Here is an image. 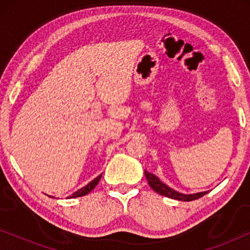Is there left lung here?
<instances>
[{
	"mask_svg": "<svg viewBox=\"0 0 250 250\" xmlns=\"http://www.w3.org/2000/svg\"><path fill=\"white\" fill-rule=\"evenodd\" d=\"M145 175L146 177V181H148L149 186L152 188V190H155L157 193L162 194V196L172 198V199L180 200V201H192L196 200L198 198L204 197L205 194L208 193V191H204V192H197V193H181L179 191L172 189L168 186H166L165 183H163L158 177H157L155 174H151L149 172L145 170Z\"/></svg>",
	"mask_w": 250,
	"mask_h": 250,
	"instance_id": "obj_1",
	"label": "left lung"
}]
</instances>
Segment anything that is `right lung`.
<instances>
[{"mask_svg": "<svg viewBox=\"0 0 250 250\" xmlns=\"http://www.w3.org/2000/svg\"><path fill=\"white\" fill-rule=\"evenodd\" d=\"M101 176H102V174H100V175L99 176H97L95 177V179L93 180V181H91L90 183L88 184H86V186L85 187H83L82 188V189H80V190H77V191H75V192L71 194V196H69L68 198H69V199H71V198H77V197H82V196H85V194H87V193H90L92 190L94 189L95 187L98 186V183H99V181L101 180ZM51 197V196H50Z\"/></svg>", "mask_w": 250, "mask_h": 250, "instance_id": "right-lung-1", "label": "right lung"}]
</instances>
